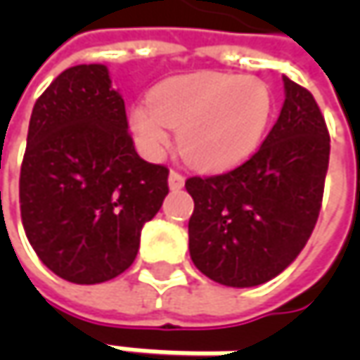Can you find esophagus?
<instances>
[{
	"mask_svg": "<svg viewBox=\"0 0 360 360\" xmlns=\"http://www.w3.org/2000/svg\"><path fill=\"white\" fill-rule=\"evenodd\" d=\"M168 184H170L172 190H180V188L184 186V176L180 172H176V170H172L170 176H168Z\"/></svg>",
	"mask_w": 360,
	"mask_h": 360,
	"instance_id": "obj_1",
	"label": "esophagus"
}]
</instances>
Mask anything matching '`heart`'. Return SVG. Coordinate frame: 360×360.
Wrapping results in <instances>:
<instances>
[{
  "mask_svg": "<svg viewBox=\"0 0 360 360\" xmlns=\"http://www.w3.org/2000/svg\"><path fill=\"white\" fill-rule=\"evenodd\" d=\"M272 112L274 98L262 79L200 72L156 86L134 108L131 128L148 156H160L178 128V148L192 166L222 170L255 152Z\"/></svg>",
  "mask_w": 360,
  "mask_h": 360,
  "instance_id": "b5f03b06",
  "label": "heart"
}]
</instances>
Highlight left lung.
<instances>
[{
	"mask_svg": "<svg viewBox=\"0 0 360 360\" xmlns=\"http://www.w3.org/2000/svg\"><path fill=\"white\" fill-rule=\"evenodd\" d=\"M283 79L281 116L255 154L234 170L186 180L190 256L214 283H269L300 255L319 220L330 136L311 91Z\"/></svg>",
	"mask_w": 360,
	"mask_h": 360,
	"instance_id": "8db88e82",
	"label": "left lung"
}]
</instances>
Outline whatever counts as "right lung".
Returning <instances> with one entry per match:
<instances>
[{
	"mask_svg": "<svg viewBox=\"0 0 360 360\" xmlns=\"http://www.w3.org/2000/svg\"><path fill=\"white\" fill-rule=\"evenodd\" d=\"M166 194L168 168L138 156L105 65L68 68L37 98L20 208L27 240L53 274L98 284L130 269Z\"/></svg>",
	"mask_w": 360,
	"mask_h": 360,
	"instance_id": "right-lung-1",
	"label": "right lung"
}]
</instances>
